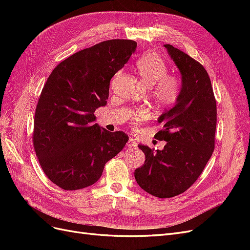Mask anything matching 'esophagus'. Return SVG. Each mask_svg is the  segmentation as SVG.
I'll return each instance as SVG.
<instances>
[{"label": "esophagus", "mask_w": 250, "mask_h": 250, "mask_svg": "<svg viewBox=\"0 0 250 250\" xmlns=\"http://www.w3.org/2000/svg\"><path fill=\"white\" fill-rule=\"evenodd\" d=\"M127 146L129 148H135V147H137V141L130 138L127 142Z\"/></svg>", "instance_id": "obj_1"}]
</instances>
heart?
<instances>
[{"label": "heart", "instance_id": "1", "mask_svg": "<svg viewBox=\"0 0 250 250\" xmlns=\"http://www.w3.org/2000/svg\"><path fill=\"white\" fill-rule=\"evenodd\" d=\"M142 81L151 89V97L161 105H170L177 100L181 90V81L175 75H167L168 66L155 53H147L135 63ZM149 118L147 109H138L131 113L134 123Z\"/></svg>", "mask_w": 250, "mask_h": 250}]
</instances>
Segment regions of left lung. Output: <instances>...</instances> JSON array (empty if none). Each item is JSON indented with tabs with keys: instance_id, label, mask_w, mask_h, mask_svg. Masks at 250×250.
I'll use <instances>...</instances> for the list:
<instances>
[{
	"instance_id": "obj_1",
	"label": "left lung",
	"mask_w": 250,
	"mask_h": 250,
	"mask_svg": "<svg viewBox=\"0 0 250 250\" xmlns=\"http://www.w3.org/2000/svg\"><path fill=\"white\" fill-rule=\"evenodd\" d=\"M181 75V90L174 106L158 117L164 128L154 138L166 141L163 150L139 145L145 164L134 171L144 191L171 198L187 191L208 164L215 148L216 99L210 79L198 62L165 44Z\"/></svg>"
}]
</instances>
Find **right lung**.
Here are the masks:
<instances>
[{
	"label": "right lung",
	"instance_id": "obj_1",
	"mask_svg": "<svg viewBox=\"0 0 250 250\" xmlns=\"http://www.w3.org/2000/svg\"><path fill=\"white\" fill-rule=\"evenodd\" d=\"M137 49L129 40L105 41L60 62L43 85L34 117L33 145L44 174L66 191L94 185L128 135L95 123L109 82Z\"/></svg>",
	"mask_w": 250,
	"mask_h": 250
}]
</instances>
